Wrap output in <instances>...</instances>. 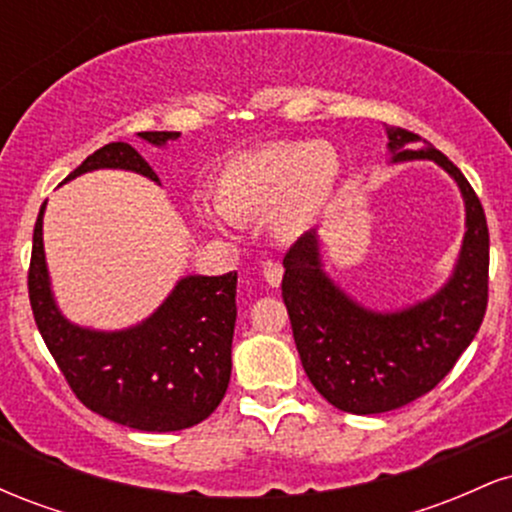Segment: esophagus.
I'll return each mask as SVG.
<instances>
[{"instance_id":"obj_1","label":"esophagus","mask_w":512,"mask_h":512,"mask_svg":"<svg viewBox=\"0 0 512 512\" xmlns=\"http://www.w3.org/2000/svg\"><path fill=\"white\" fill-rule=\"evenodd\" d=\"M262 274H264V279H267L269 286H279L281 284V276H284V267H281L279 262L267 260V262L262 264Z\"/></svg>"}]
</instances>
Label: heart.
<instances>
[{
    "label": "heart",
    "instance_id": "1",
    "mask_svg": "<svg viewBox=\"0 0 512 512\" xmlns=\"http://www.w3.org/2000/svg\"><path fill=\"white\" fill-rule=\"evenodd\" d=\"M337 185L339 158L332 146L281 142L226 161L214 202L231 221L272 216L281 236H301L330 207Z\"/></svg>",
    "mask_w": 512,
    "mask_h": 512
}]
</instances>
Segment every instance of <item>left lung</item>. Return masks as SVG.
<instances>
[{
	"instance_id": "obj_1",
	"label": "left lung",
	"mask_w": 512,
	"mask_h": 512,
	"mask_svg": "<svg viewBox=\"0 0 512 512\" xmlns=\"http://www.w3.org/2000/svg\"><path fill=\"white\" fill-rule=\"evenodd\" d=\"M390 163L433 161L460 187L464 238L452 274L424 301L370 310L325 272L308 231L284 257L281 296L305 375L332 407L383 414L431 392L479 332L489 301V226L460 168L419 134L385 127Z\"/></svg>"
}]
</instances>
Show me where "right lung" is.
Here are the masks:
<instances>
[{"label": "right lung", "instance_id": "obj_1", "mask_svg": "<svg viewBox=\"0 0 512 512\" xmlns=\"http://www.w3.org/2000/svg\"><path fill=\"white\" fill-rule=\"evenodd\" d=\"M178 137L180 132H139L156 149ZM103 168L129 170L158 185L154 168L125 142L93 151L67 180ZM45 204L33 231L28 296L35 325L74 395L96 414L137 431H182L207 419L231 380L238 274L182 276L166 301L132 327H81L64 317L52 293L43 245Z\"/></svg>", "mask_w": 512, "mask_h": 512}]
</instances>
